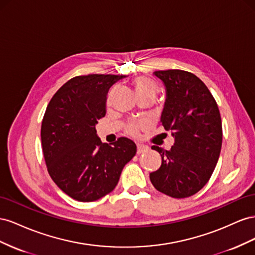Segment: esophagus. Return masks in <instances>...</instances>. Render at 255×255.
<instances>
[{"mask_svg":"<svg viewBox=\"0 0 255 255\" xmlns=\"http://www.w3.org/2000/svg\"><path fill=\"white\" fill-rule=\"evenodd\" d=\"M147 149H148V146H146V145L141 144V143L136 144V152H137V154H142V152L146 151Z\"/></svg>","mask_w":255,"mask_h":255,"instance_id":"1","label":"esophagus"}]
</instances>
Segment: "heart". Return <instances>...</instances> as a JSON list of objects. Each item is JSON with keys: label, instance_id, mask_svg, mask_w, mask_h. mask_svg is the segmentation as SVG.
Returning a JSON list of instances; mask_svg holds the SVG:
<instances>
[{"label": "heart", "instance_id": "obj_1", "mask_svg": "<svg viewBox=\"0 0 255 255\" xmlns=\"http://www.w3.org/2000/svg\"><path fill=\"white\" fill-rule=\"evenodd\" d=\"M133 86H134V91L136 93L137 97L142 95H150L155 97L157 94L156 84L146 77H143V76L136 77L133 80ZM137 129H139V126L135 125V124H132V125H130L127 128V131L130 134H136Z\"/></svg>", "mask_w": 255, "mask_h": 255}]
</instances>
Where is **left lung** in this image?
<instances>
[{
    "mask_svg": "<svg viewBox=\"0 0 255 255\" xmlns=\"http://www.w3.org/2000/svg\"><path fill=\"white\" fill-rule=\"evenodd\" d=\"M166 98L161 123L175 143L170 150L151 146L161 166L149 174L158 191L175 199L188 198L204 187L216 168L222 145L218 105L201 79L185 70H158Z\"/></svg>",
    "mask_w": 255,
    "mask_h": 255,
    "instance_id": "8db88e82",
    "label": "left lung"
}]
</instances>
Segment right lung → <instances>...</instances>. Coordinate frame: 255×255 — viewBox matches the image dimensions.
<instances>
[{"label": "right lung", "mask_w": 255, "mask_h": 255, "mask_svg": "<svg viewBox=\"0 0 255 255\" xmlns=\"http://www.w3.org/2000/svg\"><path fill=\"white\" fill-rule=\"evenodd\" d=\"M126 76L87 75L70 79L47 107L41 145L51 178L63 192L80 202L110 193L136 145L127 137L109 145L97 135L96 124L106 115L110 87Z\"/></svg>", "instance_id": "1"}]
</instances>
